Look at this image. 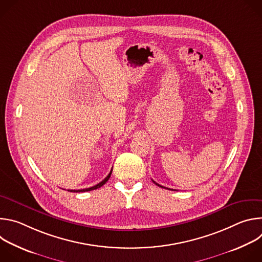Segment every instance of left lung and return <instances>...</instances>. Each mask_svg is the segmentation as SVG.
Wrapping results in <instances>:
<instances>
[{"label":"left lung","mask_w":262,"mask_h":262,"mask_svg":"<svg viewBox=\"0 0 262 262\" xmlns=\"http://www.w3.org/2000/svg\"><path fill=\"white\" fill-rule=\"evenodd\" d=\"M152 181H154V180H152ZM154 182H155V183H156V184H157V185H159V186H161V188H164V189H166V188H165V186H163V185H161V184H159V183H157V182H156V181H154ZM168 190H170V189H168ZM172 191H173V190H172Z\"/></svg>","instance_id":"obj_1"}]
</instances>
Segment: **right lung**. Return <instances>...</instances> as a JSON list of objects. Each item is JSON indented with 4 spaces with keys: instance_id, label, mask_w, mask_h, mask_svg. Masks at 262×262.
Instances as JSON below:
<instances>
[{
    "instance_id": "right-lung-1",
    "label": "right lung",
    "mask_w": 262,
    "mask_h": 262,
    "mask_svg": "<svg viewBox=\"0 0 262 262\" xmlns=\"http://www.w3.org/2000/svg\"><path fill=\"white\" fill-rule=\"evenodd\" d=\"M111 174H112V170L110 171V173L107 174V176H106L102 181H100L99 183H97V184H95V185L91 186V188L83 189V190H68V191H69V192H71V193H84V192H89V191H92V190H96V189L100 188V186H102V185H103V184L108 180V178L111 177Z\"/></svg>"
}]
</instances>
